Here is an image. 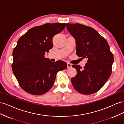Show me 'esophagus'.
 <instances>
[{"label":"esophagus","mask_w":124,"mask_h":124,"mask_svg":"<svg viewBox=\"0 0 124 124\" xmlns=\"http://www.w3.org/2000/svg\"><path fill=\"white\" fill-rule=\"evenodd\" d=\"M72 64L70 63H68V68H70L72 67Z\"/></svg>","instance_id":"34e87169"}]
</instances>
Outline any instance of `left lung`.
Wrapping results in <instances>:
<instances>
[{
    "label": "left lung",
    "mask_w": 124,
    "mask_h": 124,
    "mask_svg": "<svg viewBox=\"0 0 124 124\" xmlns=\"http://www.w3.org/2000/svg\"><path fill=\"white\" fill-rule=\"evenodd\" d=\"M70 33L75 38L76 54L87 58L86 65L74 64L77 75L72 78L74 88L83 94L98 91L110 77L114 56L105 39L93 28L78 23L66 24Z\"/></svg>",
    "instance_id": "obj_1"
}]
</instances>
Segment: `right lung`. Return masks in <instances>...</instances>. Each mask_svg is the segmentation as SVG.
I'll use <instances>...</instances> for the list:
<instances>
[{
  "instance_id": "right-lung-1",
  "label": "right lung",
  "mask_w": 124,
  "mask_h": 124,
  "mask_svg": "<svg viewBox=\"0 0 124 124\" xmlns=\"http://www.w3.org/2000/svg\"><path fill=\"white\" fill-rule=\"evenodd\" d=\"M65 23H46L30 29L17 41L13 51L12 69L20 86L33 95L46 93L54 85L56 75L67 68L63 61L52 62L45 58L54 46L52 38Z\"/></svg>"
}]
</instances>
